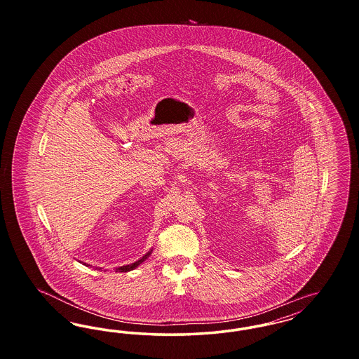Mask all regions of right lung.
I'll list each match as a JSON object with an SVG mask.
<instances>
[{
  "mask_svg": "<svg viewBox=\"0 0 359 359\" xmlns=\"http://www.w3.org/2000/svg\"><path fill=\"white\" fill-rule=\"evenodd\" d=\"M149 255H151V252L149 253H147L145 256L142 257L141 259H138V261H136V262H133V264H130V265H125V266H121V268H118V269H116V272H129V271H133L135 268H137L140 264H142L148 257H149ZM100 269V268H98Z\"/></svg>",
  "mask_w": 359,
  "mask_h": 359,
  "instance_id": "add662e5",
  "label": "right lung"
}]
</instances>
